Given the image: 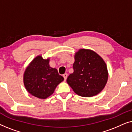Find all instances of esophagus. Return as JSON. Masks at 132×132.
<instances>
[{
    "label": "esophagus",
    "instance_id": "1",
    "mask_svg": "<svg viewBox=\"0 0 132 132\" xmlns=\"http://www.w3.org/2000/svg\"><path fill=\"white\" fill-rule=\"evenodd\" d=\"M63 77H64V80H66L67 79V77H68V75L67 73H65L64 75H63Z\"/></svg>",
    "mask_w": 132,
    "mask_h": 132
}]
</instances>
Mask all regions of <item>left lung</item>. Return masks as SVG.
<instances>
[{"label":"left lung","mask_w":132,"mask_h":132,"mask_svg":"<svg viewBox=\"0 0 132 132\" xmlns=\"http://www.w3.org/2000/svg\"><path fill=\"white\" fill-rule=\"evenodd\" d=\"M74 72L67 82L73 91L82 97L96 95L104 89L108 79L105 62L93 50L81 48L75 55Z\"/></svg>","instance_id":"8db88e82"}]
</instances>
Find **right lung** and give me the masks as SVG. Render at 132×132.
<instances>
[{"label": "right lung", "mask_w": 132, "mask_h": 132, "mask_svg": "<svg viewBox=\"0 0 132 132\" xmlns=\"http://www.w3.org/2000/svg\"><path fill=\"white\" fill-rule=\"evenodd\" d=\"M50 57L43 59L38 55L27 67L23 75V83L29 93L40 99H46L64 80L57 69L49 65Z\"/></svg>", "instance_id": "1"}]
</instances>
